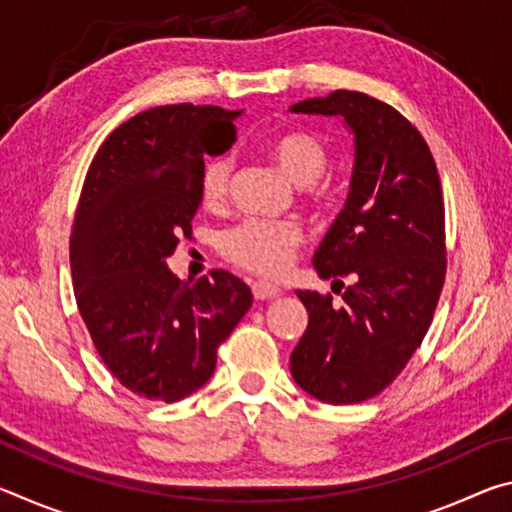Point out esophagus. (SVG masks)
I'll list each match as a JSON object with an SVG mask.
<instances>
[{"label": "esophagus", "instance_id": "esophagus-1", "mask_svg": "<svg viewBox=\"0 0 512 512\" xmlns=\"http://www.w3.org/2000/svg\"><path fill=\"white\" fill-rule=\"evenodd\" d=\"M253 296H255V300H271V298H275V296H280L282 293V289L280 287H275V284H271V282H264V280H257V282H253Z\"/></svg>", "mask_w": 512, "mask_h": 512}]
</instances>
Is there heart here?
Returning <instances> with one entry per match:
<instances>
[{"instance_id": "heart-1", "label": "heart", "mask_w": 512, "mask_h": 512, "mask_svg": "<svg viewBox=\"0 0 512 512\" xmlns=\"http://www.w3.org/2000/svg\"><path fill=\"white\" fill-rule=\"evenodd\" d=\"M262 153L314 205L332 201V185L325 180L329 151L318 135L300 128L273 133L262 144ZM232 183V162L228 158L207 160L201 171V196L205 205L216 207L225 201ZM302 244V232L293 221H244L225 230L219 248L225 259L259 275H280Z\"/></svg>"}]
</instances>
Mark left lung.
Listing matches in <instances>:
<instances>
[{"instance_id": "8db88e82", "label": "left lung", "mask_w": 512, "mask_h": 512, "mask_svg": "<svg viewBox=\"0 0 512 512\" xmlns=\"http://www.w3.org/2000/svg\"><path fill=\"white\" fill-rule=\"evenodd\" d=\"M291 112L343 117L354 135L348 201L314 255L323 280L350 277L352 284L343 307H334L332 296L296 291L309 323L291 352V375L320 402L357 404L404 370L443 291L438 169L418 128L363 92L336 90L300 101Z\"/></svg>"}]
</instances>
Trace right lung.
<instances>
[{
	"mask_svg": "<svg viewBox=\"0 0 512 512\" xmlns=\"http://www.w3.org/2000/svg\"><path fill=\"white\" fill-rule=\"evenodd\" d=\"M239 115L194 103L144 110L106 137L85 176L69 239L76 305L108 370L144 400L198 391L253 305L228 271L183 282L167 266L192 235L205 155L230 149Z\"/></svg>",
	"mask_w": 512,
	"mask_h": 512,
	"instance_id": "add662e5",
	"label": "right lung"
}]
</instances>
